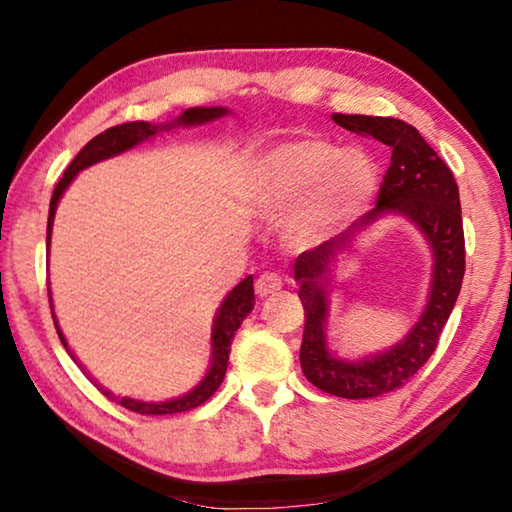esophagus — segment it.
Masks as SVG:
<instances>
[{
  "instance_id": "1",
  "label": "esophagus",
  "mask_w": 512,
  "mask_h": 512,
  "mask_svg": "<svg viewBox=\"0 0 512 512\" xmlns=\"http://www.w3.org/2000/svg\"><path fill=\"white\" fill-rule=\"evenodd\" d=\"M282 289V277L277 273H262L255 282V293L259 298L271 296V293H277Z\"/></svg>"
}]
</instances>
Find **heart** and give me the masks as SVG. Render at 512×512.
Instances as JSON below:
<instances>
[{
    "mask_svg": "<svg viewBox=\"0 0 512 512\" xmlns=\"http://www.w3.org/2000/svg\"><path fill=\"white\" fill-rule=\"evenodd\" d=\"M262 198L284 207L306 198L291 221V237L314 244L332 235L377 189V167L363 151H339L314 137L277 144L257 171Z\"/></svg>",
    "mask_w": 512,
    "mask_h": 512,
    "instance_id": "b5f03b06",
    "label": "heart"
}]
</instances>
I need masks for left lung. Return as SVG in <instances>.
Masks as SVG:
<instances>
[{"mask_svg": "<svg viewBox=\"0 0 512 512\" xmlns=\"http://www.w3.org/2000/svg\"><path fill=\"white\" fill-rule=\"evenodd\" d=\"M332 119L345 131L375 137L377 142L391 146L393 153L391 167L379 187L375 210L361 216L341 237L298 255L293 264V277L300 284L298 296L305 307L300 366L320 391L345 400H363L402 388L438 348L440 332L456 305L465 273L461 198L454 173L411 124L370 115H332ZM386 211L406 215L430 241L434 253L430 300L419 323L391 351L363 362H345L326 350L328 266L333 265L339 252L349 247L354 231Z\"/></svg>", "mask_w": 512, "mask_h": 512, "instance_id": "left-lung-1", "label": "left lung"}]
</instances>
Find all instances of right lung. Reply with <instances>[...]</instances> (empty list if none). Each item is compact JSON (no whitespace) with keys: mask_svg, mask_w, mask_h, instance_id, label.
<instances>
[{"mask_svg":"<svg viewBox=\"0 0 512 512\" xmlns=\"http://www.w3.org/2000/svg\"><path fill=\"white\" fill-rule=\"evenodd\" d=\"M223 115H228V108H187L183 115L176 117L169 124H149V121H128V124H119L112 126L108 131L99 133L97 137L83 146L79 155L72 160V164L65 169L63 178L58 180V185L54 189V196H51L49 203V219H47V248L51 241V225H54V214L60 196H63L69 183L76 178V173L88 169L90 164H97L106 158H112V155H119L128 149H133L144 140H151L153 135H158L162 131H171L176 126H198V124H207V121H214ZM49 307H51V316H54V305H51V291H49ZM255 307V291H253V275H248L246 280H241L235 289H232L228 296H225L223 305L219 307V314L214 318V327H212V366L207 370V375L198 386H194L192 391L183 397H176V400H167V402H142V400H131V397H112L108 391H103V395L117 400V404L124 406L128 411H135L140 415H169V413H183V411H192L196 406H201L203 402L210 400V397L216 393V388L221 386V381L225 377V370H228V357H230V345L232 339H235V332L239 325L244 323V318L253 311ZM54 325L56 332L60 336V343L67 348V341L63 332H60L58 320L54 316ZM69 352V348H67ZM72 354V352H69ZM74 359V357H72Z\"/></svg>","mask_w":512,"mask_h":512,"instance_id":"1","label":"right lung"}]
</instances>
